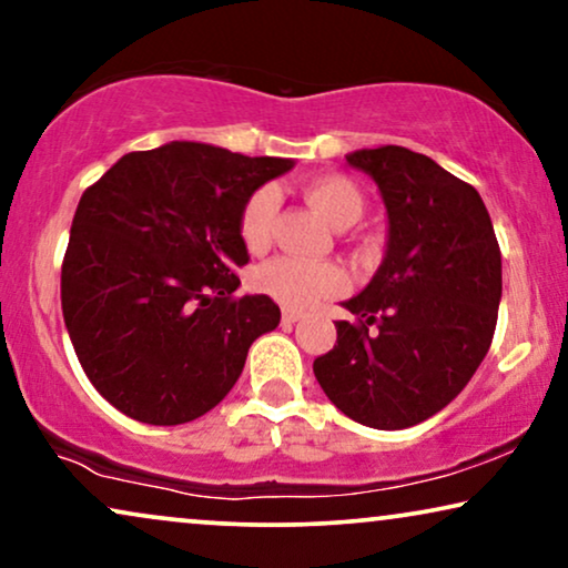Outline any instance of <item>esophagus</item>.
Instances as JSON below:
<instances>
[{
    "label": "esophagus",
    "instance_id": "34e87169",
    "mask_svg": "<svg viewBox=\"0 0 568 568\" xmlns=\"http://www.w3.org/2000/svg\"><path fill=\"white\" fill-rule=\"evenodd\" d=\"M282 317H284V323H297V321H302V317H305V313H302V310H297V307H284L282 310Z\"/></svg>",
    "mask_w": 568,
    "mask_h": 568
}]
</instances>
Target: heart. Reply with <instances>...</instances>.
Instances as JSON below:
<instances>
[{
	"label": "heart",
	"instance_id": "1",
	"mask_svg": "<svg viewBox=\"0 0 568 568\" xmlns=\"http://www.w3.org/2000/svg\"><path fill=\"white\" fill-rule=\"evenodd\" d=\"M302 196L331 227L344 230L359 222L364 196L344 175H317L302 185ZM274 189L253 191L240 212V237L247 251L258 253L271 243L276 220ZM255 286L284 305H310V302L331 297L344 286V274L333 263H305L297 258H276L255 271Z\"/></svg>",
	"mask_w": 568,
	"mask_h": 568
}]
</instances>
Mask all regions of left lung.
Here are the masks:
<instances>
[{
	"label": "left lung",
	"instance_id": "8db88e82",
	"mask_svg": "<svg viewBox=\"0 0 568 568\" xmlns=\"http://www.w3.org/2000/svg\"><path fill=\"white\" fill-rule=\"evenodd\" d=\"M377 183L387 245L372 282L341 302L336 346L313 372L333 406L372 429H408L476 375L501 302V253L478 191L426 154L377 146L346 154Z\"/></svg>",
	"mask_w": 568,
	"mask_h": 568
}]
</instances>
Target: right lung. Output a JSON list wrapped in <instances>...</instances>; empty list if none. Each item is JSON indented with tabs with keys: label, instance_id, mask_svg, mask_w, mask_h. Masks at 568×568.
Masks as SVG:
<instances>
[{
	"label": "right lung",
	"instance_id": "right-lung-1",
	"mask_svg": "<svg viewBox=\"0 0 568 568\" xmlns=\"http://www.w3.org/2000/svg\"><path fill=\"white\" fill-rule=\"evenodd\" d=\"M201 142L129 152L82 193L61 266V310L84 375L136 422L175 426L212 410L282 310L235 297L251 261L240 212L292 170Z\"/></svg>",
	"mask_w": 568,
	"mask_h": 568
}]
</instances>
